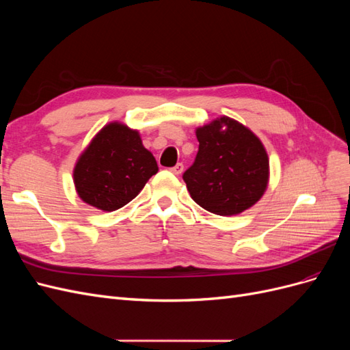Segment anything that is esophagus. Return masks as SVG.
I'll return each instance as SVG.
<instances>
[{
	"mask_svg": "<svg viewBox=\"0 0 350 350\" xmlns=\"http://www.w3.org/2000/svg\"><path fill=\"white\" fill-rule=\"evenodd\" d=\"M171 172L175 175H181L184 172V165L183 163H178L174 167H171Z\"/></svg>",
	"mask_w": 350,
	"mask_h": 350,
	"instance_id": "esophagus-1",
	"label": "esophagus"
}]
</instances>
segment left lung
Segmentation results:
<instances>
[{
  "mask_svg": "<svg viewBox=\"0 0 350 350\" xmlns=\"http://www.w3.org/2000/svg\"><path fill=\"white\" fill-rule=\"evenodd\" d=\"M196 135L198 153L183 176L196 203L219 216L256 204L270 178L269 154L258 137L225 115L198 126Z\"/></svg>",
  "mask_w": 350,
  "mask_h": 350,
  "instance_id": "1",
  "label": "left lung"
}]
</instances>
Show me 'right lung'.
<instances>
[{
	"label": "right lung",
	"mask_w": 350,
	"mask_h": 350,
	"mask_svg": "<svg viewBox=\"0 0 350 350\" xmlns=\"http://www.w3.org/2000/svg\"><path fill=\"white\" fill-rule=\"evenodd\" d=\"M157 171L156 159L143 146L140 133L113 121L81 152L74 165L72 181L84 203L113 211L139 196Z\"/></svg>",
	"instance_id": "1"
}]
</instances>
